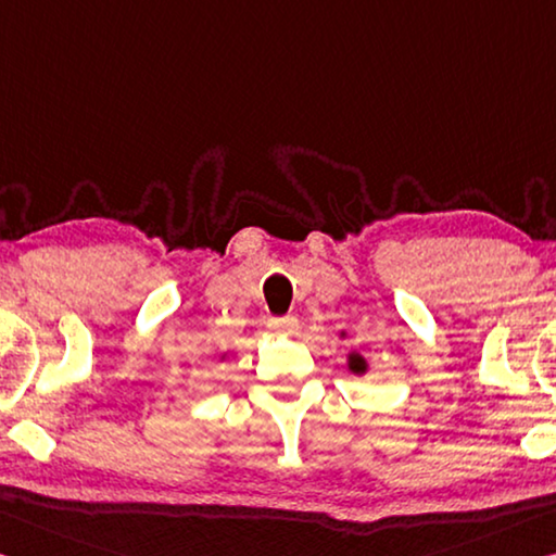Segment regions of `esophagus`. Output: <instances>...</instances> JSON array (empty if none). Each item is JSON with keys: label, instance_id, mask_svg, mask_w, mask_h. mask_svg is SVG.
Returning <instances> with one entry per match:
<instances>
[{"label": "esophagus", "instance_id": "obj_1", "mask_svg": "<svg viewBox=\"0 0 556 556\" xmlns=\"http://www.w3.org/2000/svg\"><path fill=\"white\" fill-rule=\"evenodd\" d=\"M267 326L275 333H279V337H294L299 331V321L294 316H271Z\"/></svg>", "mask_w": 556, "mask_h": 556}]
</instances>
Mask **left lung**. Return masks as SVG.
I'll use <instances>...</instances> for the list:
<instances>
[{
  "mask_svg": "<svg viewBox=\"0 0 556 556\" xmlns=\"http://www.w3.org/2000/svg\"><path fill=\"white\" fill-rule=\"evenodd\" d=\"M349 368L354 374H366V358L361 354H349Z\"/></svg>",
  "mask_w": 556,
  "mask_h": 556,
  "instance_id": "left-lung-1",
  "label": "left lung"
}]
</instances>
